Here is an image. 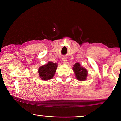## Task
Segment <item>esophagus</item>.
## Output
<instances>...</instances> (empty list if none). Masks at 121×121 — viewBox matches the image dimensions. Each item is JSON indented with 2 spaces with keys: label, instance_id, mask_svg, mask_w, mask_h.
<instances>
[{
  "label": "esophagus",
  "instance_id": "esophagus-1",
  "mask_svg": "<svg viewBox=\"0 0 121 121\" xmlns=\"http://www.w3.org/2000/svg\"><path fill=\"white\" fill-rule=\"evenodd\" d=\"M62 62L63 63H64V64H65L67 62V59L66 57H63L62 58Z\"/></svg>",
  "mask_w": 121,
  "mask_h": 121
}]
</instances>
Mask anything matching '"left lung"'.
<instances>
[{
  "label": "left lung",
  "mask_w": 121,
  "mask_h": 121,
  "mask_svg": "<svg viewBox=\"0 0 121 121\" xmlns=\"http://www.w3.org/2000/svg\"><path fill=\"white\" fill-rule=\"evenodd\" d=\"M73 70L75 73L76 78L77 80L80 81L86 80L88 76V71L86 69L81 66L80 63L78 62L76 63L73 65Z\"/></svg>",
  "instance_id": "obj_1"
}]
</instances>
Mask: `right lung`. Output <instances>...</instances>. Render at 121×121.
Returning a JSON list of instances; mask_svg holds the SVG:
<instances>
[{"mask_svg": "<svg viewBox=\"0 0 121 121\" xmlns=\"http://www.w3.org/2000/svg\"><path fill=\"white\" fill-rule=\"evenodd\" d=\"M58 67V63L49 61L47 64L40 66L38 70L39 77L42 81L52 79Z\"/></svg>", "mask_w": 121, "mask_h": 121, "instance_id": "obj_1", "label": "right lung"}]
</instances>
